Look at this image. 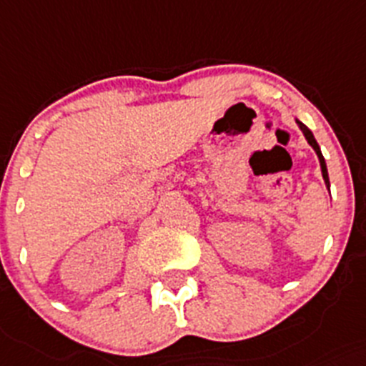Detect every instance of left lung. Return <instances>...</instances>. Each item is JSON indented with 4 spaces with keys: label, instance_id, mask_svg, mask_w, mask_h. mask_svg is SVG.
<instances>
[{
    "label": "left lung",
    "instance_id": "obj_1",
    "mask_svg": "<svg viewBox=\"0 0 366 366\" xmlns=\"http://www.w3.org/2000/svg\"><path fill=\"white\" fill-rule=\"evenodd\" d=\"M296 124H298V128L302 129V133H303V135H305V139H307V142H309V144H310V148H312L314 152H316L317 160H320V167H322L323 180H325V186H327V189H329V187H330L329 172H327V164H325V159H323V155H322V149H320V146H317V142H316V139H314L312 132H310V129L307 128V126L303 124L302 121H298V119H296Z\"/></svg>",
    "mask_w": 366,
    "mask_h": 366
}]
</instances>
